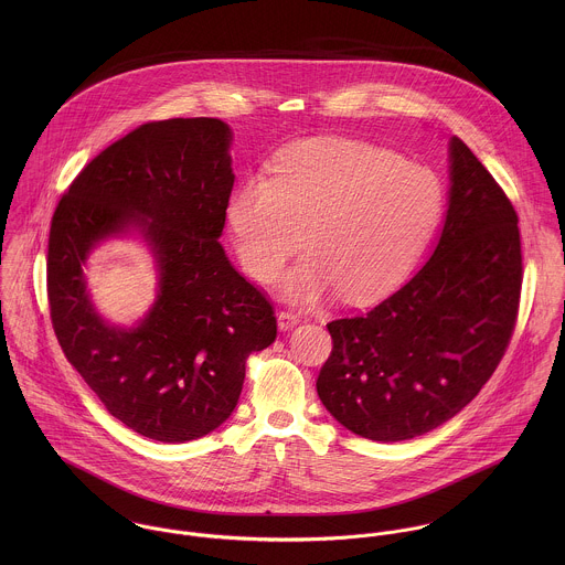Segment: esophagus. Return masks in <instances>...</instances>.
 <instances>
[{"label": "esophagus", "instance_id": "esophagus-1", "mask_svg": "<svg viewBox=\"0 0 565 565\" xmlns=\"http://www.w3.org/2000/svg\"><path fill=\"white\" fill-rule=\"evenodd\" d=\"M300 316L298 313H294V311H280L278 313V328L280 330H291L294 326H298L300 323Z\"/></svg>", "mask_w": 565, "mask_h": 565}]
</instances>
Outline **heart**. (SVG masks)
<instances>
[{
	"instance_id": "heart-1",
	"label": "heart",
	"mask_w": 565,
	"mask_h": 565,
	"mask_svg": "<svg viewBox=\"0 0 565 565\" xmlns=\"http://www.w3.org/2000/svg\"><path fill=\"white\" fill-rule=\"evenodd\" d=\"M441 211L433 169L326 137L282 150L271 178L245 175L226 215L239 263L258 285L280 276L302 235L307 256L285 276V298L313 305L339 291L350 305H367L411 271Z\"/></svg>"
}]
</instances>
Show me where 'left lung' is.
Returning a JSON list of instances; mask_svg holds the SVG:
<instances>
[{"label": "left lung", "instance_id": "1", "mask_svg": "<svg viewBox=\"0 0 565 565\" xmlns=\"http://www.w3.org/2000/svg\"><path fill=\"white\" fill-rule=\"evenodd\" d=\"M450 200L428 263L370 313L326 323L318 396L374 441L419 437L475 401L511 341L522 291L518 213L472 150L450 139Z\"/></svg>", "mask_w": 565, "mask_h": 565}]
</instances>
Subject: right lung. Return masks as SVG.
<instances>
[{
  "label": "right lung",
  "instance_id": "add662e5",
  "mask_svg": "<svg viewBox=\"0 0 565 565\" xmlns=\"http://www.w3.org/2000/svg\"><path fill=\"white\" fill-rule=\"evenodd\" d=\"M228 148L222 119L143 124L82 169L50 226V318L67 361L110 415L164 444L226 422L247 356L276 339L271 302L217 242L235 184ZM130 227L156 249L160 298L137 329H115L92 311L81 265Z\"/></svg>",
  "mask_w": 565,
  "mask_h": 565
}]
</instances>
